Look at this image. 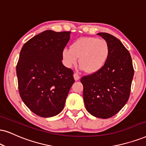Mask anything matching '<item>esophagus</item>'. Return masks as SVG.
Wrapping results in <instances>:
<instances>
[{
  "label": "esophagus",
  "instance_id": "34e87169",
  "mask_svg": "<svg viewBox=\"0 0 146 146\" xmlns=\"http://www.w3.org/2000/svg\"><path fill=\"white\" fill-rule=\"evenodd\" d=\"M73 77H74L75 81L79 80V79H80V77H79V75L77 74V73H74V74H73Z\"/></svg>",
  "mask_w": 146,
  "mask_h": 146
}]
</instances>
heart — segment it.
I'll return each mask as SVG.
<instances>
[{"label":"heart","mask_w":146,"mask_h":146,"mask_svg":"<svg viewBox=\"0 0 146 146\" xmlns=\"http://www.w3.org/2000/svg\"><path fill=\"white\" fill-rule=\"evenodd\" d=\"M110 54V47L105 40L96 37H82L71 44V48L62 50L64 65L71 68L77 63L79 58V69L92 74L104 67Z\"/></svg>","instance_id":"obj_1"}]
</instances>
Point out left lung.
I'll return each mask as SVG.
<instances>
[{
  "label": "left lung",
  "instance_id": "8db88e82",
  "mask_svg": "<svg viewBox=\"0 0 146 146\" xmlns=\"http://www.w3.org/2000/svg\"><path fill=\"white\" fill-rule=\"evenodd\" d=\"M108 42L110 54L102 69L81 79L84 104L92 115L108 119L126 104L130 95L134 70L131 55L118 38L98 33Z\"/></svg>",
  "mask_w": 146,
  "mask_h": 146
}]
</instances>
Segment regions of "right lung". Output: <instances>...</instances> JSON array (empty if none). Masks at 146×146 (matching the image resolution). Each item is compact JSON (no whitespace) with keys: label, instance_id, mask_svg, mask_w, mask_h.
Listing matches in <instances>:
<instances>
[{"label":"right lung","instance_id":"obj_1","mask_svg":"<svg viewBox=\"0 0 146 146\" xmlns=\"http://www.w3.org/2000/svg\"><path fill=\"white\" fill-rule=\"evenodd\" d=\"M70 34L46 30L28 40L20 52L16 67L20 96L40 117L59 114L75 82L73 71L61 62Z\"/></svg>","mask_w":146,"mask_h":146}]
</instances>
